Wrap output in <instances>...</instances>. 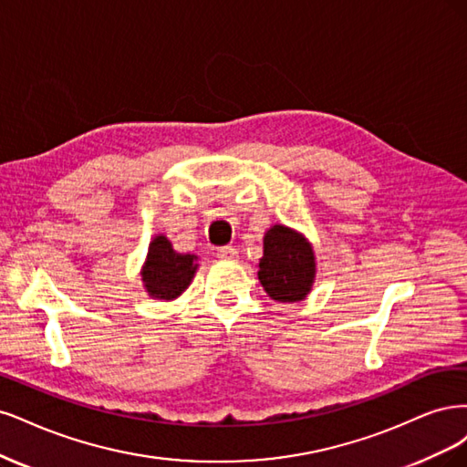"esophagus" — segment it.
Listing matches in <instances>:
<instances>
[{
    "label": "esophagus",
    "instance_id": "obj_1",
    "mask_svg": "<svg viewBox=\"0 0 467 467\" xmlns=\"http://www.w3.org/2000/svg\"><path fill=\"white\" fill-rule=\"evenodd\" d=\"M217 258L224 262H234L238 258V250L234 246H223L217 250Z\"/></svg>",
    "mask_w": 467,
    "mask_h": 467
}]
</instances>
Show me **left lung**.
Here are the masks:
<instances>
[{"mask_svg": "<svg viewBox=\"0 0 467 467\" xmlns=\"http://www.w3.org/2000/svg\"><path fill=\"white\" fill-rule=\"evenodd\" d=\"M258 279L267 296L277 303L305 300L316 279V254L308 238L285 224L269 227L264 234Z\"/></svg>", "mask_w": 467, "mask_h": 467, "instance_id": "obj_1", "label": "left lung"}]
</instances>
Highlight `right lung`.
<instances>
[{
  "mask_svg": "<svg viewBox=\"0 0 467 467\" xmlns=\"http://www.w3.org/2000/svg\"><path fill=\"white\" fill-rule=\"evenodd\" d=\"M198 267V255L180 254L167 236L155 234L141 267L143 287L151 298L171 303L190 287Z\"/></svg>",
  "mask_w": 467,
  "mask_h": 467,
  "instance_id": "1",
  "label": "right lung"
}]
</instances>
